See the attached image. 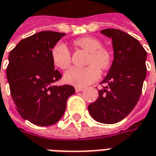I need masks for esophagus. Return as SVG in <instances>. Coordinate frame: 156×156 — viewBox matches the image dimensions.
<instances>
[{
    "label": "esophagus",
    "instance_id": "34e87169",
    "mask_svg": "<svg viewBox=\"0 0 156 156\" xmlns=\"http://www.w3.org/2000/svg\"><path fill=\"white\" fill-rule=\"evenodd\" d=\"M83 90V88H82V87H76L75 88V91L76 92H81Z\"/></svg>",
    "mask_w": 156,
    "mask_h": 156
}]
</instances>
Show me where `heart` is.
I'll use <instances>...</instances> for the list:
<instances>
[{
	"label": "heart",
	"mask_w": 156,
	"mask_h": 156,
	"mask_svg": "<svg viewBox=\"0 0 156 156\" xmlns=\"http://www.w3.org/2000/svg\"><path fill=\"white\" fill-rule=\"evenodd\" d=\"M74 44L89 52L88 67H73L65 73L64 80L69 84L83 87L96 81L100 76V69H108L112 63V54L108 48L102 47V42L96 37H85L77 39ZM51 60L56 67L66 69L71 64V52L62 42H58L51 51Z\"/></svg>",
	"instance_id": "1"
}]
</instances>
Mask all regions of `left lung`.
<instances>
[{"label": "left lung", "instance_id": "left-lung-1", "mask_svg": "<svg viewBox=\"0 0 156 156\" xmlns=\"http://www.w3.org/2000/svg\"><path fill=\"white\" fill-rule=\"evenodd\" d=\"M112 39L114 60L108 74L101 83L96 101L88 105L94 120L115 124L124 119L137 105L146 77L147 52L137 39L118 29L100 32Z\"/></svg>", "mask_w": 156, "mask_h": 156}]
</instances>
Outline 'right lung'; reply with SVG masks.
Wrapping results in <instances>:
<instances>
[{
    "instance_id": "obj_1",
    "label": "right lung",
    "mask_w": 156,
    "mask_h": 156,
    "mask_svg": "<svg viewBox=\"0 0 156 156\" xmlns=\"http://www.w3.org/2000/svg\"><path fill=\"white\" fill-rule=\"evenodd\" d=\"M65 33L43 31L22 39L9 53L6 68L12 98L23 119L49 126L62 117L71 85L55 86L62 78L55 70L51 51Z\"/></svg>"
}]
</instances>
